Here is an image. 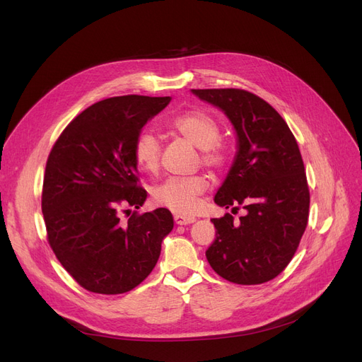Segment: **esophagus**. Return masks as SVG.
<instances>
[{"label": "esophagus", "mask_w": 362, "mask_h": 362, "mask_svg": "<svg viewBox=\"0 0 362 362\" xmlns=\"http://www.w3.org/2000/svg\"><path fill=\"white\" fill-rule=\"evenodd\" d=\"M174 221H175L177 226H188V223H193V222L196 221V218H193V216H185V215H180V214H177V215L174 216Z\"/></svg>", "instance_id": "34e87169"}]
</instances>
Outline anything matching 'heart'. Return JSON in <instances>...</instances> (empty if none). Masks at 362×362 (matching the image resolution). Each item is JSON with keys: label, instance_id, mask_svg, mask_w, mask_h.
Masks as SVG:
<instances>
[{"label": "heart", "instance_id": "1", "mask_svg": "<svg viewBox=\"0 0 362 362\" xmlns=\"http://www.w3.org/2000/svg\"><path fill=\"white\" fill-rule=\"evenodd\" d=\"M169 128L200 148L203 165L221 168L226 163L227 153L219 143L221 127L211 113L200 109L182 112L172 117ZM160 150L162 146L158 135L150 129H143L134 141V159L143 170L153 174L159 168ZM206 190L208 180L203 175L170 177L154 188L153 199L172 212L190 215L199 208V199Z\"/></svg>", "mask_w": 362, "mask_h": 362}]
</instances>
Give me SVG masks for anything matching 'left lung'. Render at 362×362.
<instances>
[{"label":"left lung","mask_w":362,"mask_h":362,"mask_svg":"<svg viewBox=\"0 0 362 362\" xmlns=\"http://www.w3.org/2000/svg\"><path fill=\"white\" fill-rule=\"evenodd\" d=\"M221 109L237 135V153L215 203L234 214L211 219L216 238L206 250L214 271L235 284L277 277L293 257L309 215L305 166L295 135L265 100L237 88L192 90Z\"/></svg>","instance_id":"8db88e82"}]
</instances>
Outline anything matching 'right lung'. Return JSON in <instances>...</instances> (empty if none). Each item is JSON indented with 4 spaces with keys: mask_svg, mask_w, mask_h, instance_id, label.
I'll return each instance as SVG.
<instances>
[{
    "mask_svg": "<svg viewBox=\"0 0 362 362\" xmlns=\"http://www.w3.org/2000/svg\"><path fill=\"white\" fill-rule=\"evenodd\" d=\"M169 101L101 100L79 113L49 151L42 187L48 243L76 283L94 293H127L146 280L174 228L165 208L134 212L128 221L119 216L120 209H140L147 199L136 177L134 141Z\"/></svg>",
    "mask_w": 362,
    "mask_h": 362,
    "instance_id": "right-lung-1",
    "label": "right lung"
}]
</instances>
